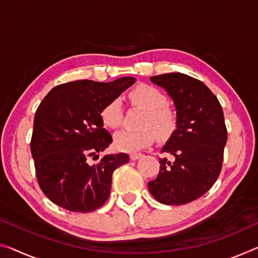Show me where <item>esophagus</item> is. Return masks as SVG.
<instances>
[{"label":"esophagus","mask_w":258,"mask_h":258,"mask_svg":"<svg viewBox=\"0 0 258 258\" xmlns=\"http://www.w3.org/2000/svg\"><path fill=\"white\" fill-rule=\"evenodd\" d=\"M143 157L142 153H138V152H134V153H130V159L132 160H137L140 159V158Z\"/></svg>","instance_id":"esophagus-1"}]
</instances>
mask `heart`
<instances>
[{
	"instance_id": "obj_1",
	"label": "heart",
	"mask_w": 258,
	"mask_h": 258,
	"mask_svg": "<svg viewBox=\"0 0 258 258\" xmlns=\"http://www.w3.org/2000/svg\"><path fill=\"white\" fill-rule=\"evenodd\" d=\"M134 105L145 109L141 125L136 130L122 129L114 135V145L120 151H137L149 146L157 135L158 140H166L173 134L176 126V115L167 106V97L160 90L151 85L142 84L129 94ZM122 104L120 99L109 101L101 112L104 123L115 129L122 122Z\"/></svg>"
}]
</instances>
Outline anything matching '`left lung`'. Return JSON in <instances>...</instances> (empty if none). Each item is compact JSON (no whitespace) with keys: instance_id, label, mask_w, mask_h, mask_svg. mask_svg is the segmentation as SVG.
<instances>
[{"instance_id":"8db88e82","label":"left lung","mask_w":258,"mask_h":258,"mask_svg":"<svg viewBox=\"0 0 258 258\" xmlns=\"http://www.w3.org/2000/svg\"><path fill=\"white\" fill-rule=\"evenodd\" d=\"M167 91L176 109V129L161 152L156 180L149 190L158 202L182 205L203 196L219 176L227 129L219 100L203 82L180 73L150 77Z\"/></svg>"}]
</instances>
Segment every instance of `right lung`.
<instances>
[{
  "instance_id": "obj_1",
  "label": "right lung",
  "mask_w": 258,
  "mask_h": 258,
  "mask_svg": "<svg viewBox=\"0 0 258 258\" xmlns=\"http://www.w3.org/2000/svg\"><path fill=\"white\" fill-rule=\"evenodd\" d=\"M134 77L102 83L83 79L55 86L34 115L31 153L43 194L66 210L91 212L104 205L113 172L129 161L126 153L99 158L112 143L101 112L109 101L132 86Z\"/></svg>"
}]
</instances>
